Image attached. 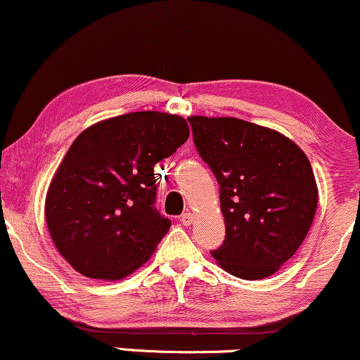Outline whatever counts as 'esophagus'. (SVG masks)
Returning a JSON list of instances; mask_svg holds the SVG:
<instances>
[{
    "label": "esophagus",
    "mask_w": 360,
    "mask_h": 360,
    "mask_svg": "<svg viewBox=\"0 0 360 360\" xmlns=\"http://www.w3.org/2000/svg\"><path fill=\"white\" fill-rule=\"evenodd\" d=\"M181 221L184 223V225H191V223L194 221V214L191 212H186L181 214Z\"/></svg>",
    "instance_id": "esophagus-1"
}]
</instances>
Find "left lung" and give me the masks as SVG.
Instances as JSON below:
<instances>
[{
  "label": "left lung",
  "mask_w": 360,
  "mask_h": 360,
  "mask_svg": "<svg viewBox=\"0 0 360 360\" xmlns=\"http://www.w3.org/2000/svg\"><path fill=\"white\" fill-rule=\"evenodd\" d=\"M198 154L220 184L225 240L212 250L226 272L264 279L295 255L315 218L307 154L271 128L238 118L189 117Z\"/></svg>",
  "instance_id": "8db88e82"
}]
</instances>
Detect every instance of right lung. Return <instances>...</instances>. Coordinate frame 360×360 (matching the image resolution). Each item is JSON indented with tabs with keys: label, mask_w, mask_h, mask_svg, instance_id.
I'll return each instance as SVG.
<instances>
[{
	"label": "right lung",
	"mask_w": 360,
	"mask_h": 360,
	"mask_svg": "<svg viewBox=\"0 0 360 360\" xmlns=\"http://www.w3.org/2000/svg\"><path fill=\"white\" fill-rule=\"evenodd\" d=\"M188 137L183 117L135 111L74 140L45 198L49 232L74 269L117 281L147 262L171 226L154 206V166Z\"/></svg>",
	"instance_id": "1"
}]
</instances>
